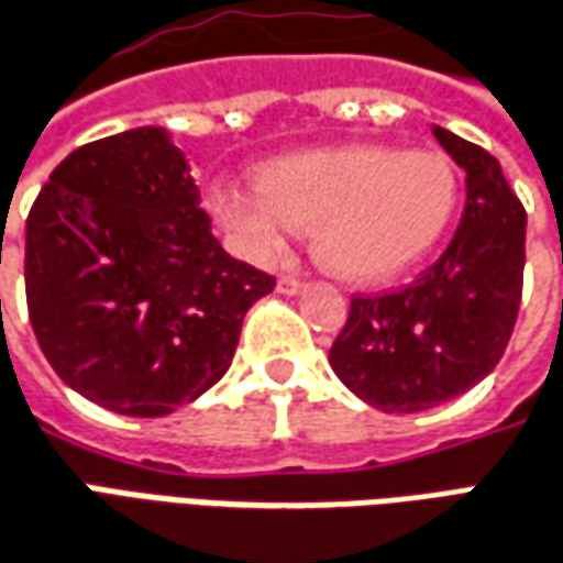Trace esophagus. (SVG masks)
Wrapping results in <instances>:
<instances>
[{
    "instance_id": "obj_1",
    "label": "esophagus",
    "mask_w": 563,
    "mask_h": 563,
    "mask_svg": "<svg viewBox=\"0 0 563 563\" xmlns=\"http://www.w3.org/2000/svg\"><path fill=\"white\" fill-rule=\"evenodd\" d=\"M277 289H280L283 295H298V292H305V289H308V283L298 280V277H280Z\"/></svg>"
}]
</instances>
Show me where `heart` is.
I'll use <instances>...</instances> for the list:
<instances>
[{
	"mask_svg": "<svg viewBox=\"0 0 563 563\" xmlns=\"http://www.w3.org/2000/svg\"><path fill=\"white\" fill-rule=\"evenodd\" d=\"M457 203L454 164L427 148L347 143L295 152L258 170V188L216 186L213 210L246 253L271 262L295 228L338 277L387 280L442 238Z\"/></svg>",
	"mask_w": 563,
	"mask_h": 563,
	"instance_id": "heart-1",
	"label": "heart"
}]
</instances>
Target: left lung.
Returning <instances> with one entry per match:
<instances>
[{
	"label": "left lung",
	"instance_id": "obj_1",
	"mask_svg": "<svg viewBox=\"0 0 563 563\" xmlns=\"http://www.w3.org/2000/svg\"><path fill=\"white\" fill-rule=\"evenodd\" d=\"M466 170V207L448 250L396 292L353 295L329 350L344 387L387 415H411L475 387L512 338L528 213L482 145L432 128Z\"/></svg>",
	"mask_w": 563,
	"mask_h": 563
}]
</instances>
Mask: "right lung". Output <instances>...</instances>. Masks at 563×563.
Segmentation results:
<instances>
[{
	"instance_id": "add662e5",
	"label": "right lung",
	"mask_w": 563,
	"mask_h": 563,
	"mask_svg": "<svg viewBox=\"0 0 563 563\" xmlns=\"http://www.w3.org/2000/svg\"><path fill=\"white\" fill-rule=\"evenodd\" d=\"M26 308L51 368L90 402L164 418L225 375L274 277L210 231L164 128L76 148L26 216Z\"/></svg>"
}]
</instances>
